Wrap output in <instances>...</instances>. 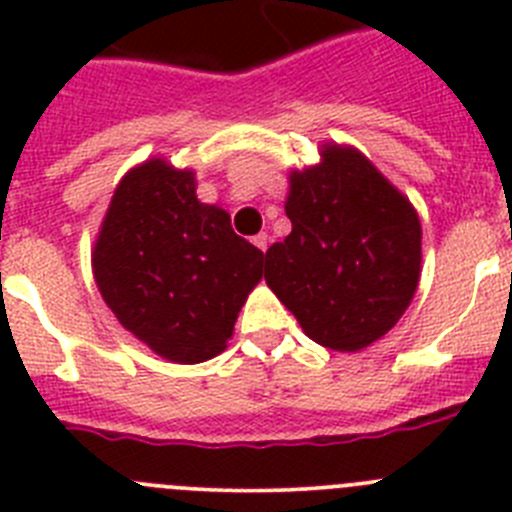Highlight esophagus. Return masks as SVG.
<instances>
[{
	"label": "esophagus",
	"instance_id": "1",
	"mask_svg": "<svg viewBox=\"0 0 512 512\" xmlns=\"http://www.w3.org/2000/svg\"><path fill=\"white\" fill-rule=\"evenodd\" d=\"M253 246L259 248V251H266V248H269V235H266V233L253 235Z\"/></svg>",
	"mask_w": 512,
	"mask_h": 512
}]
</instances>
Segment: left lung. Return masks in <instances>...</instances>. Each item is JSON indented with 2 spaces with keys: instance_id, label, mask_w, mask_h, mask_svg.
<instances>
[{
  "instance_id": "1",
  "label": "left lung",
  "mask_w": 512,
  "mask_h": 512,
  "mask_svg": "<svg viewBox=\"0 0 512 512\" xmlns=\"http://www.w3.org/2000/svg\"><path fill=\"white\" fill-rule=\"evenodd\" d=\"M292 233L266 251L264 279L315 343L361 351L408 310L420 279V220L356 148L289 174Z\"/></svg>"
}]
</instances>
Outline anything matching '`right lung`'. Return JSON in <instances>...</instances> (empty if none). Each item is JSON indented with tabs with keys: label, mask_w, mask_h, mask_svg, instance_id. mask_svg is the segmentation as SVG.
Masks as SVG:
<instances>
[{
	"label": "right lung",
	"mask_w": 512,
	"mask_h": 512,
	"mask_svg": "<svg viewBox=\"0 0 512 512\" xmlns=\"http://www.w3.org/2000/svg\"><path fill=\"white\" fill-rule=\"evenodd\" d=\"M194 171L164 158L117 184L94 243V279L115 318L176 364L225 351L264 253L235 235L230 215L197 200Z\"/></svg>",
	"instance_id": "right-lung-1"
}]
</instances>
